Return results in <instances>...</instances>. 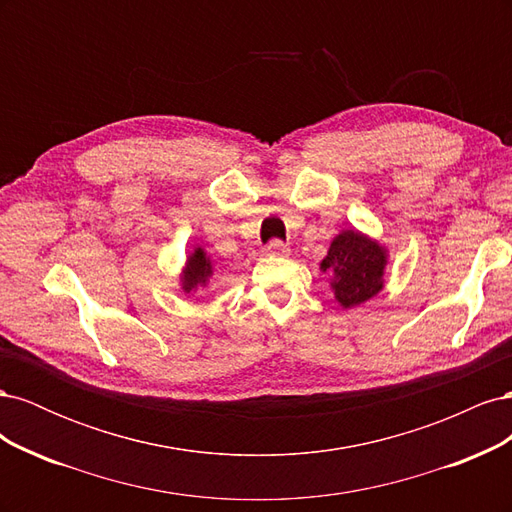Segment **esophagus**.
Segmentation results:
<instances>
[{"mask_svg": "<svg viewBox=\"0 0 512 512\" xmlns=\"http://www.w3.org/2000/svg\"><path fill=\"white\" fill-rule=\"evenodd\" d=\"M265 252H267L269 256H288V254H290V247H288L284 241H280V239H273V241H269V245L265 247Z\"/></svg>", "mask_w": 512, "mask_h": 512, "instance_id": "esophagus-1", "label": "esophagus"}]
</instances>
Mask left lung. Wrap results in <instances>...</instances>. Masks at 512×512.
<instances>
[{
	"label": "left lung",
	"instance_id": "obj_1",
	"mask_svg": "<svg viewBox=\"0 0 512 512\" xmlns=\"http://www.w3.org/2000/svg\"><path fill=\"white\" fill-rule=\"evenodd\" d=\"M386 250L359 230H342L331 241L329 254L320 262L324 273H333L331 288L337 303L350 309L384 288Z\"/></svg>",
	"mask_w": 512,
	"mask_h": 512
}]
</instances>
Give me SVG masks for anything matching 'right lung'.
<instances>
[{"label": "right lung", "instance_id": "right-lung-1", "mask_svg": "<svg viewBox=\"0 0 512 512\" xmlns=\"http://www.w3.org/2000/svg\"><path fill=\"white\" fill-rule=\"evenodd\" d=\"M213 275V262L207 256L203 247H196V250L188 256L185 262V269L181 275V288L185 294L196 292L198 288H205L209 284V277Z\"/></svg>", "mask_w": 512, "mask_h": 512}]
</instances>
